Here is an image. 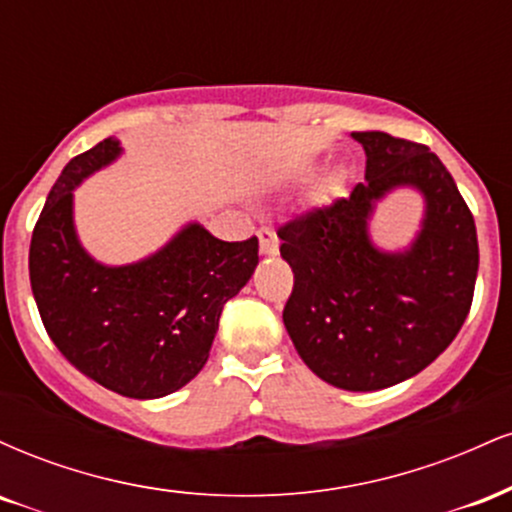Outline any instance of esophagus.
<instances>
[{"label": "esophagus", "instance_id": "obj_1", "mask_svg": "<svg viewBox=\"0 0 512 512\" xmlns=\"http://www.w3.org/2000/svg\"><path fill=\"white\" fill-rule=\"evenodd\" d=\"M257 238H260V252H262V255H276V252H279V238H276L274 228L262 226L260 231H257Z\"/></svg>", "mask_w": 512, "mask_h": 512}]
</instances>
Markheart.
<instances>
[{"mask_svg": "<svg viewBox=\"0 0 512 512\" xmlns=\"http://www.w3.org/2000/svg\"><path fill=\"white\" fill-rule=\"evenodd\" d=\"M327 187H330V190L332 187H337V180H327Z\"/></svg>", "mask_w": 512, "mask_h": 512, "instance_id": "b5f03b06", "label": "heart"}]
</instances>
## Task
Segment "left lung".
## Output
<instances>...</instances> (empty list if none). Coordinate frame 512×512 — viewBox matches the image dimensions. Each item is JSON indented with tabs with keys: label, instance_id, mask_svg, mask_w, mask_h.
<instances>
[{
	"label": "left lung",
	"instance_id": "left-lung-1",
	"mask_svg": "<svg viewBox=\"0 0 512 512\" xmlns=\"http://www.w3.org/2000/svg\"><path fill=\"white\" fill-rule=\"evenodd\" d=\"M366 149V182L349 197L279 226L293 272L284 325L317 378L370 392L421 373L448 349L472 308L479 269L474 216L440 158L387 132H354ZM414 184L427 219L412 250L372 248L367 216L392 186Z\"/></svg>",
	"mask_w": 512,
	"mask_h": 512
}]
</instances>
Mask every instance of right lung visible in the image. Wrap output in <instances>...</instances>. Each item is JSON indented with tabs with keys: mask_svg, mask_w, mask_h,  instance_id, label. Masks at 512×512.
I'll return each mask as SVG.
<instances>
[{
	"mask_svg": "<svg viewBox=\"0 0 512 512\" xmlns=\"http://www.w3.org/2000/svg\"><path fill=\"white\" fill-rule=\"evenodd\" d=\"M117 154L115 139H103L67 163L35 221L28 272L40 320L74 368L122 397L156 399L204 368L223 305L248 284L260 243H226L192 223L144 262H93L76 240L72 190Z\"/></svg>",
	"mask_w": 512,
	"mask_h": 512,
	"instance_id": "obj_1",
	"label": "right lung"
}]
</instances>
